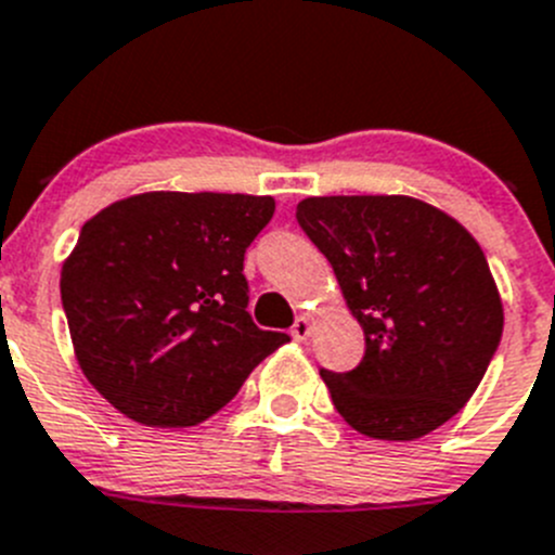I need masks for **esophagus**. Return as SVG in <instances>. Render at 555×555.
Here are the masks:
<instances>
[{"instance_id": "obj_1", "label": "esophagus", "mask_w": 555, "mask_h": 555, "mask_svg": "<svg viewBox=\"0 0 555 555\" xmlns=\"http://www.w3.org/2000/svg\"><path fill=\"white\" fill-rule=\"evenodd\" d=\"M289 334H293V339H298V341L309 339V334H312V318H309V314H298L293 323V328H289Z\"/></svg>"}]
</instances>
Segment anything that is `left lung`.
Masks as SVG:
<instances>
[{"mask_svg": "<svg viewBox=\"0 0 555 555\" xmlns=\"http://www.w3.org/2000/svg\"><path fill=\"white\" fill-rule=\"evenodd\" d=\"M295 219L364 328L356 370H320L341 418L377 441H416L449 422L504 331L479 243L413 196H309Z\"/></svg>", "mask_w": 555, "mask_h": 555, "instance_id": "left-lung-1", "label": "left lung"}]
</instances>
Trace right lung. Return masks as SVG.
Listing matches in <instances>:
<instances>
[{"label":"right lung","mask_w":555,"mask_h":555,"mask_svg":"<svg viewBox=\"0 0 555 555\" xmlns=\"http://www.w3.org/2000/svg\"><path fill=\"white\" fill-rule=\"evenodd\" d=\"M276 202L150 191L103 207L62 266L60 293L87 380L147 427H194L289 341L248 314L243 257Z\"/></svg>","instance_id":"add662e5"}]
</instances>
